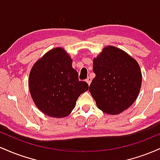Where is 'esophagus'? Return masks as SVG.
I'll list each match as a JSON object with an SVG mask.
<instances>
[{
    "mask_svg": "<svg viewBox=\"0 0 160 160\" xmlns=\"http://www.w3.org/2000/svg\"><path fill=\"white\" fill-rule=\"evenodd\" d=\"M86 82H87V83L89 84V85H90V83H91V82H92V78H89H89H88L86 80Z\"/></svg>",
    "mask_w": 160,
    "mask_h": 160,
    "instance_id": "1",
    "label": "esophagus"
}]
</instances>
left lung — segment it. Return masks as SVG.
<instances>
[{
  "label": "left lung",
  "mask_w": 160,
  "mask_h": 160,
  "mask_svg": "<svg viewBox=\"0 0 160 160\" xmlns=\"http://www.w3.org/2000/svg\"><path fill=\"white\" fill-rule=\"evenodd\" d=\"M95 78L89 91L98 109L108 114L122 113L136 100L142 76L136 60L122 49L104 47L93 59Z\"/></svg>",
  "instance_id": "1"
}]
</instances>
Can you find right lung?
<instances>
[{
    "instance_id": "add662e5",
    "label": "right lung",
    "mask_w": 160,
    "mask_h": 160,
    "mask_svg": "<svg viewBox=\"0 0 160 160\" xmlns=\"http://www.w3.org/2000/svg\"><path fill=\"white\" fill-rule=\"evenodd\" d=\"M28 86L34 104L46 115L56 118L68 116L82 93L89 89L80 81L72 59L65 49H51L34 64Z\"/></svg>"
}]
</instances>
